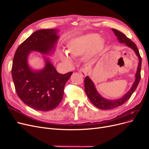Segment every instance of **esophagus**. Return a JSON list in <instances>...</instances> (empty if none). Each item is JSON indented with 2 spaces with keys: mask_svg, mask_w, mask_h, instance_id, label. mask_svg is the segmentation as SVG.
Wrapping results in <instances>:
<instances>
[{
  "mask_svg": "<svg viewBox=\"0 0 149 149\" xmlns=\"http://www.w3.org/2000/svg\"><path fill=\"white\" fill-rule=\"evenodd\" d=\"M79 72L81 74L82 76L85 77L88 74V69L86 68H82L79 70Z\"/></svg>",
  "mask_w": 149,
  "mask_h": 149,
  "instance_id": "obj_1",
  "label": "esophagus"
}]
</instances>
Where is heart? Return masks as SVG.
<instances>
[{
    "label": "heart",
    "mask_w": 149,
    "mask_h": 149,
    "mask_svg": "<svg viewBox=\"0 0 149 149\" xmlns=\"http://www.w3.org/2000/svg\"><path fill=\"white\" fill-rule=\"evenodd\" d=\"M104 42L97 34H89L70 41L67 46L66 53L73 57H80L89 51V56L98 54L103 49ZM61 60L66 63H70L71 59L67 54H60Z\"/></svg>",
    "instance_id": "heart-1"
}]
</instances>
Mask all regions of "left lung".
<instances>
[{
	"label": "left lung",
	"mask_w": 149,
	"mask_h": 149,
	"mask_svg": "<svg viewBox=\"0 0 149 149\" xmlns=\"http://www.w3.org/2000/svg\"><path fill=\"white\" fill-rule=\"evenodd\" d=\"M112 31L115 33V35L117 37V38L120 43H125L127 46L134 49L137 56L139 58V64L138 66V70L136 73L135 81L133 84V86L130 90L123 96L122 98L116 100H108L101 97L97 91L95 86L92 80L88 77H86L84 79V91L88 98H89L91 103L98 109L102 110H110V109L117 107L123 104L124 103L130 98L132 93L136 90L138 85L141 80V57L135 43L132 42L130 38L127 37L126 35L120 32L118 30L112 28Z\"/></svg>",
	"instance_id": "obj_1"
}]
</instances>
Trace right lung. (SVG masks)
I'll list each match as a JSON object with an SVG mask.
<instances>
[{"mask_svg":"<svg viewBox=\"0 0 149 149\" xmlns=\"http://www.w3.org/2000/svg\"><path fill=\"white\" fill-rule=\"evenodd\" d=\"M57 33L51 29L35 31L19 45L13 58L11 73L17 94L25 104L38 111L53 110L60 104L65 84L73 73L59 74L48 58L41 70H33L28 65L31 51L48 54L54 49L59 37Z\"/></svg>","mask_w":149,"mask_h":149,"instance_id":"right-lung-1","label":"right lung"}]
</instances>
